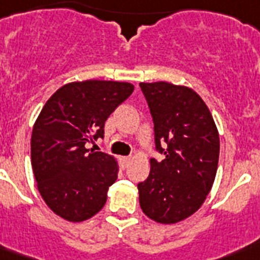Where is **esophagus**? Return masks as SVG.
Listing matches in <instances>:
<instances>
[{
  "instance_id": "esophagus-1",
  "label": "esophagus",
  "mask_w": 260,
  "mask_h": 260,
  "mask_svg": "<svg viewBox=\"0 0 260 260\" xmlns=\"http://www.w3.org/2000/svg\"><path fill=\"white\" fill-rule=\"evenodd\" d=\"M130 161H132V157H122V162H123L124 167H127L128 164H130Z\"/></svg>"
}]
</instances>
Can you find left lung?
<instances>
[{
    "instance_id": "8db88e82",
    "label": "left lung",
    "mask_w": 260,
    "mask_h": 260,
    "mask_svg": "<svg viewBox=\"0 0 260 260\" xmlns=\"http://www.w3.org/2000/svg\"><path fill=\"white\" fill-rule=\"evenodd\" d=\"M154 123V144L164 158H150V172L138 183L142 212L160 224L194 214L216 179L220 137L213 116L191 88L171 82H141Z\"/></svg>"
}]
</instances>
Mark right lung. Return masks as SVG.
<instances>
[{
    "instance_id": "1",
    "label": "right lung",
    "mask_w": 260,
    "mask_h": 260,
    "mask_svg": "<svg viewBox=\"0 0 260 260\" xmlns=\"http://www.w3.org/2000/svg\"><path fill=\"white\" fill-rule=\"evenodd\" d=\"M133 90L130 82H69L42 108L32 128V170L43 201L62 218L81 222L104 206L118 162L86 144L103 138L107 118Z\"/></svg>"
}]
</instances>
